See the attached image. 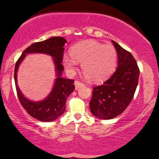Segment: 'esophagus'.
Returning <instances> with one entry per match:
<instances>
[{
	"instance_id": "obj_1",
	"label": "esophagus",
	"mask_w": 159,
	"mask_h": 159,
	"mask_svg": "<svg viewBox=\"0 0 159 159\" xmlns=\"http://www.w3.org/2000/svg\"><path fill=\"white\" fill-rule=\"evenodd\" d=\"M84 83H82V82L78 81V80H75V89H78L80 88V87H83L84 86Z\"/></svg>"
}]
</instances>
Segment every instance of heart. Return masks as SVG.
<instances>
[{"label":"heart","mask_w":159,"mask_h":159,"mask_svg":"<svg viewBox=\"0 0 159 159\" xmlns=\"http://www.w3.org/2000/svg\"><path fill=\"white\" fill-rule=\"evenodd\" d=\"M71 57L64 54L66 70L73 72L77 62H81L82 73L89 81L100 82L112 74L117 64L118 54L112 44H103L95 40L80 42L70 50Z\"/></svg>","instance_id":"1"}]
</instances>
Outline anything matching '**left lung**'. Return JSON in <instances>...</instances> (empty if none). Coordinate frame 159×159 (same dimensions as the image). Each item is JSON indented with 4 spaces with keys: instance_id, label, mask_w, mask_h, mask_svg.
Masks as SVG:
<instances>
[{
    "instance_id": "8db88e82",
    "label": "left lung",
    "mask_w": 159,
    "mask_h": 159,
    "mask_svg": "<svg viewBox=\"0 0 159 159\" xmlns=\"http://www.w3.org/2000/svg\"><path fill=\"white\" fill-rule=\"evenodd\" d=\"M112 42L118 54V67L107 81L93 87L89 102L93 116L104 120L116 118L127 108L134 96L140 75L133 55L115 41Z\"/></svg>"
}]
</instances>
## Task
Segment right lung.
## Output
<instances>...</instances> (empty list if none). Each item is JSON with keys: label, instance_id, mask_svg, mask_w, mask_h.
Returning <instances> with one entry per match:
<instances>
[{"label": "right lung", "instance_id": "add662e5", "mask_svg": "<svg viewBox=\"0 0 159 159\" xmlns=\"http://www.w3.org/2000/svg\"><path fill=\"white\" fill-rule=\"evenodd\" d=\"M66 40L61 36H54L49 39L32 43L22 53L15 65L14 80L17 95L22 106L33 118L42 122H51L61 116L66 108V101L68 96L75 90L74 80L61 77L64 70L62 65L64 46ZM41 52L50 55L56 66L57 79L50 95L43 101L34 102L25 98L17 84V72L18 66L26 54Z\"/></svg>", "mask_w": 159, "mask_h": 159}]
</instances>
